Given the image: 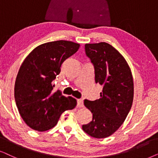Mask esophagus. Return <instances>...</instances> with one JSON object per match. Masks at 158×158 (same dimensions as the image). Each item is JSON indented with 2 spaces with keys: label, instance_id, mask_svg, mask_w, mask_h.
I'll return each mask as SVG.
<instances>
[{
  "label": "esophagus",
  "instance_id": "esophagus-1",
  "mask_svg": "<svg viewBox=\"0 0 158 158\" xmlns=\"http://www.w3.org/2000/svg\"><path fill=\"white\" fill-rule=\"evenodd\" d=\"M77 107H79V108H82L84 107V104H83V100H81V99H79V100H77Z\"/></svg>",
  "mask_w": 158,
  "mask_h": 158
}]
</instances>
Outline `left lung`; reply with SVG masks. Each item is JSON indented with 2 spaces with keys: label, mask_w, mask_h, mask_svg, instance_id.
Masks as SVG:
<instances>
[{
  "label": "left lung",
  "mask_w": 158,
  "mask_h": 158,
  "mask_svg": "<svg viewBox=\"0 0 158 158\" xmlns=\"http://www.w3.org/2000/svg\"><path fill=\"white\" fill-rule=\"evenodd\" d=\"M85 49L94 66V81L102 86V92L98 100L84 101L92 119L82 129L92 137L106 138L119 129L129 114L134 98L133 78L125 58L110 44H86Z\"/></svg>",
  "instance_id": "8db88e82"
}]
</instances>
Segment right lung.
Wrapping results in <instances>:
<instances>
[{
  "instance_id": "obj_1",
  "label": "right lung",
  "mask_w": 158,
  "mask_h": 158,
  "mask_svg": "<svg viewBox=\"0 0 158 158\" xmlns=\"http://www.w3.org/2000/svg\"><path fill=\"white\" fill-rule=\"evenodd\" d=\"M79 44L50 42L35 48L24 60L16 77L14 97L19 112L31 129L45 131L57 124L60 115L72 110L77 100L53 92L52 81L60 72L65 60L73 56Z\"/></svg>"
}]
</instances>
